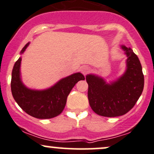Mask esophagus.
<instances>
[{
    "label": "esophagus",
    "instance_id": "esophagus-1",
    "mask_svg": "<svg viewBox=\"0 0 154 154\" xmlns=\"http://www.w3.org/2000/svg\"><path fill=\"white\" fill-rule=\"evenodd\" d=\"M81 72L84 74V75H86V74H87L88 72L90 71V68L87 66H84L82 68H81Z\"/></svg>",
    "mask_w": 154,
    "mask_h": 154
}]
</instances>
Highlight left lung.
Masks as SVG:
<instances>
[{"mask_svg": "<svg viewBox=\"0 0 154 154\" xmlns=\"http://www.w3.org/2000/svg\"><path fill=\"white\" fill-rule=\"evenodd\" d=\"M128 56L127 70L120 79L106 84L102 79L86 75L88 99L92 110L103 117L123 115L135 106L144 86V75L138 56L133 50L122 46Z\"/></svg>", "mask_w": 154, "mask_h": 154, "instance_id": "1", "label": "left lung"}]
</instances>
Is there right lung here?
Instances as JSON below:
<instances>
[{
  "instance_id": "obj_1",
  "label": "right lung",
  "mask_w": 154,
  "mask_h": 154,
  "mask_svg": "<svg viewBox=\"0 0 154 154\" xmlns=\"http://www.w3.org/2000/svg\"><path fill=\"white\" fill-rule=\"evenodd\" d=\"M29 43L23 47L24 52ZM21 58L14 64L12 70L11 88L12 95L17 104L25 112L38 119H50L63 112L66 106L67 97L78 81L84 80L80 73L63 79L55 86L45 91H34L25 87L20 79V64Z\"/></svg>"
}]
</instances>
